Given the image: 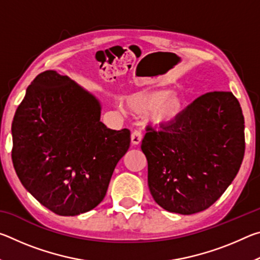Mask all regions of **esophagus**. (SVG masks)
<instances>
[{
  "instance_id": "esophagus-1",
  "label": "esophagus",
  "mask_w": 260,
  "mask_h": 260,
  "mask_svg": "<svg viewBox=\"0 0 260 260\" xmlns=\"http://www.w3.org/2000/svg\"><path fill=\"white\" fill-rule=\"evenodd\" d=\"M141 140H142V133H141L140 131H133L131 134V142L133 146H138L140 144Z\"/></svg>"
}]
</instances>
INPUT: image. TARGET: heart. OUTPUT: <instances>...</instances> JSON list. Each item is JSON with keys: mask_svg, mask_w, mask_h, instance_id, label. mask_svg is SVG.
<instances>
[{"mask_svg": "<svg viewBox=\"0 0 260 260\" xmlns=\"http://www.w3.org/2000/svg\"><path fill=\"white\" fill-rule=\"evenodd\" d=\"M124 107L134 114L151 113V120L155 124L167 125L178 119L184 111L186 102L171 90L144 89L127 96Z\"/></svg>", "mask_w": 260, "mask_h": 260, "instance_id": "heart-1", "label": "heart"}]
</instances>
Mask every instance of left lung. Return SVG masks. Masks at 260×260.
<instances>
[{
    "label": "left lung",
    "instance_id": "left-lung-1",
    "mask_svg": "<svg viewBox=\"0 0 260 260\" xmlns=\"http://www.w3.org/2000/svg\"><path fill=\"white\" fill-rule=\"evenodd\" d=\"M160 128L148 127L141 144L153 200L180 214L210 208L243 160L244 118L239 101L231 91H210Z\"/></svg>",
    "mask_w": 260,
    "mask_h": 260
}]
</instances>
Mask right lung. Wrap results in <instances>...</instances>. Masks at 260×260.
I'll return each instance as SVG.
<instances>
[{
	"instance_id": "obj_1",
	"label": "right lung",
	"mask_w": 260,
	"mask_h": 260,
	"mask_svg": "<svg viewBox=\"0 0 260 260\" xmlns=\"http://www.w3.org/2000/svg\"><path fill=\"white\" fill-rule=\"evenodd\" d=\"M98 99L67 76L45 71L26 89L12 121V162L35 200L58 215L103 201L131 132L110 129Z\"/></svg>"
}]
</instances>
